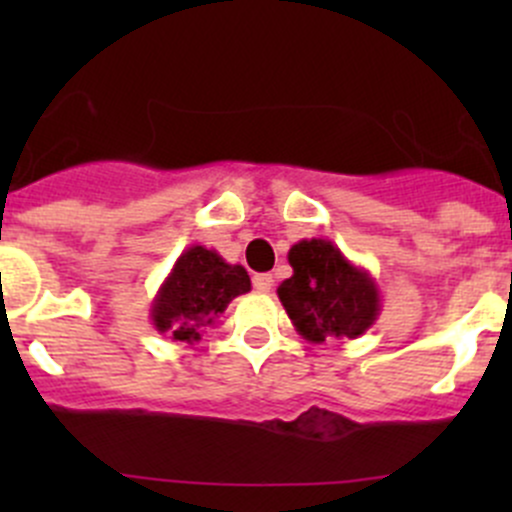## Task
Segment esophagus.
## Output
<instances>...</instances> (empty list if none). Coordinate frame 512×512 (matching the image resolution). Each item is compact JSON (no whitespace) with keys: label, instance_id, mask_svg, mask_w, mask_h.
<instances>
[{"label":"esophagus","instance_id":"1","mask_svg":"<svg viewBox=\"0 0 512 512\" xmlns=\"http://www.w3.org/2000/svg\"><path fill=\"white\" fill-rule=\"evenodd\" d=\"M252 285H255V289H260V292H270L272 285H275V280H272V275H255L252 277Z\"/></svg>","mask_w":512,"mask_h":512}]
</instances>
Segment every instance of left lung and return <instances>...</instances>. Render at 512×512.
Segmentation results:
<instances>
[{"mask_svg": "<svg viewBox=\"0 0 512 512\" xmlns=\"http://www.w3.org/2000/svg\"><path fill=\"white\" fill-rule=\"evenodd\" d=\"M287 260L292 277L277 287V297L307 342L356 339L379 319V285L332 240H299Z\"/></svg>", "mask_w": 512, "mask_h": 512, "instance_id": "obj_1", "label": "left lung"}]
</instances>
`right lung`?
Here are the masks:
<instances>
[{"mask_svg":"<svg viewBox=\"0 0 512 512\" xmlns=\"http://www.w3.org/2000/svg\"><path fill=\"white\" fill-rule=\"evenodd\" d=\"M250 275L242 265H230L215 250L193 245L175 260L151 304L156 332L173 342L195 344L213 327L227 304L250 292Z\"/></svg>","mask_w":512,"mask_h":512,"instance_id":"1","label":"right lung"}]
</instances>
